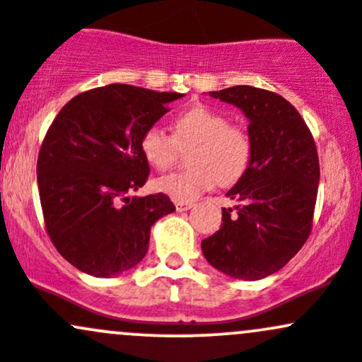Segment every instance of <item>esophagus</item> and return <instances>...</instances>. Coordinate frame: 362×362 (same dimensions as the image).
Returning a JSON list of instances; mask_svg holds the SVG:
<instances>
[{
	"label": "esophagus",
	"mask_w": 362,
	"mask_h": 362,
	"mask_svg": "<svg viewBox=\"0 0 362 362\" xmlns=\"http://www.w3.org/2000/svg\"><path fill=\"white\" fill-rule=\"evenodd\" d=\"M192 207H193L192 202H176V211L177 212L188 211V209H192Z\"/></svg>",
	"instance_id": "1"
}]
</instances>
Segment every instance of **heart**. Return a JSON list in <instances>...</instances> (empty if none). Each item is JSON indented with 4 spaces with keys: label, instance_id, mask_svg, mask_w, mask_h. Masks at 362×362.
Segmentation results:
<instances>
[{
    "label": "heart",
    "instance_id": "obj_1",
    "mask_svg": "<svg viewBox=\"0 0 362 362\" xmlns=\"http://www.w3.org/2000/svg\"><path fill=\"white\" fill-rule=\"evenodd\" d=\"M192 146V169L174 173L156 181V189L176 202H193L219 185H233L249 169L252 141L247 130L228 124L221 111L195 104L173 120V136L158 125L148 127L139 141L148 165L165 170L176 162L180 148Z\"/></svg>",
    "mask_w": 362,
    "mask_h": 362
}]
</instances>
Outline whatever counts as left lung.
<instances>
[{
    "instance_id": "obj_1",
    "label": "left lung",
    "mask_w": 362,
    "mask_h": 362,
    "mask_svg": "<svg viewBox=\"0 0 362 362\" xmlns=\"http://www.w3.org/2000/svg\"><path fill=\"white\" fill-rule=\"evenodd\" d=\"M211 98L240 107L247 117L252 156L244 176L228 189L235 200L223 209L221 226L202 240L216 270L258 281L281 270L307 242L319 188V156L307 124L275 92L237 85Z\"/></svg>"
}]
</instances>
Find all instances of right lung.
<instances>
[{"mask_svg":"<svg viewBox=\"0 0 362 362\" xmlns=\"http://www.w3.org/2000/svg\"><path fill=\"white\" fill-rule=\"evenodd\" d=\"M177 92L111 83L78 94L59 111L38 155L45 226L61 256L94 277H113L146 256L150 230L176 211L163 193L130 197L150 165L139 141Z\"/></svg>","mask_w":362,"mask_h":362,"instance_id":"obj_1","label":"right lung"}]
</instances>
